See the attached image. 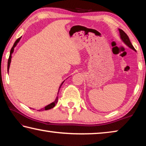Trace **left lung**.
I'll list each match as a JSON object with an SVG mask.
<instances>
[{
  "mask_svg": "<svg viewBox=\"0 0 146 146\" xmlns=\"http://www.w3.org/2000/svg\"><path fill=\"white\" fill-rule=\"evenodd\" d=\"M118 31H119V32H120V38H121V39H122L123 42L126 44V45L129 47V48H130L131 49H133V50L136 51V49L134 48V47H133V46L132 45V44L131 43L129 38V37H128V36L127 35V34L121 29H118Z\"/></svg>",
  "mask_w": 146,
  "mask_h": 146,
  "instance_id": "8db88e82",
  "label": "left lung"
}]
</instances>
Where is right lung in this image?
<instances>
[{
	"instance_id": "add662e5",
	"label": "right lung",
	"mask_w": 146,
	"mask_h": 146,
	"mask_svg": "<svg viewBox=\"0 0 146 146\" xmlns=\"http://www.w3.org/2000/svg\"><path fill=\"white\" fill-rule=\"evenodd\" d=\"M21 37L17 39V40L15 42V43H14V44H13V47H12L11 49V51H10V54H9V58H8V70H9V66H10V63H11V54L13 53V51H14V48H15V46H17V44H18V42H19L20 41V40H21ZM64 82H62V84H61L60 86V87H59V89H58V94L59 90H60V88H61L62 85L63 84ZM57 102H58V95H57V97H56V99H55V101H54L53 102L51 103L50 104L48 105V106H46V107H44V108H42V109H40V110H39V111H43V110H50V109L53 108V107H55V106L56 104L57 103Z\"/></svg>"
}]
</instances>
